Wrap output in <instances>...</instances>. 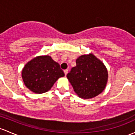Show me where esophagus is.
Masks as SVG:
<instances>
[{"mask_svg":"<svg viewBox=\"0 0 135 135\" xmlns=\"http://www.w3.org/2000/svg\"><path fill=\"white\" fill-rule=\"evenodd\" d=\"M64 72H65V76H66V74H67V73H68V70H67V69H66V70H64Z\"/></svg>","mask_w":135,"mask_h":135,"instance_id":"esophagus-1","label":"esophagus"}]
</instances>
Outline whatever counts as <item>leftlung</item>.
I'll return each mask as SVG.
<instances>
[{
    "mask_svg": "<svg viewBox=\"0 0 135 135\" xmlns=\"http://www.w3.org/2000/svg\"><path fill=\"white\" fill-rule=\"evenodd\" d=\"M66 77L79 97L89 99L104 90L108 79L107 69L93 54L83 55L76 59Z\"/></svg>",
    "mask_w": 135,
    "mask_h": 135,
    "instance_id": "1",
    "label": "left lung"
}]
</instances>
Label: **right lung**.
Here are the masks:
<instances>
[{
    "mask_svg": "<svg viewBox=\"0 0 135 135\" xmlns=\"http://www.w3.org/2000/svg\"><path fill=\"white\" fill-rule=\"evenodd\" d=\"M65 74L60 65L49 56H38L26 64L22 71L25 85L31 91L41 94L49 90Z\"/></svg>",
    "mask_w": 135,
    "mask_h": 135,
    "instance_id": "add662e5",
    "label": "right lung"
}]
</instances>
